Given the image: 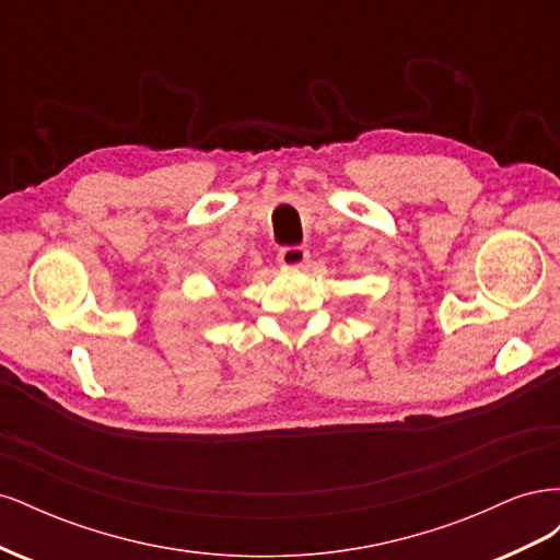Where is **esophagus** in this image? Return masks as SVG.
Masks as SVG:
<instances>
[{"label": "esophagus", "mask_w": 560, "mask_h": 560, "mask_svg": "<svg viewBox=\"0 0 560 560\" xmlns=\"http://www.w3.org/2000/svg\"><path fill=\"white\" fill-rule=\"evenodd\" d=\"M308 249H303V247H299V245H294V247H282L280 252H278V261H280V266H284V268H301L303 264L308 261Z\"/></svg>", "instance_id": "obj_1"}]
</instances>
